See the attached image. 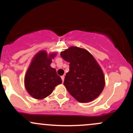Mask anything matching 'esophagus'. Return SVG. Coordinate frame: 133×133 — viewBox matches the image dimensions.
I'll use <instances>...</instances> for the list:
<instances>
[{
	"label": "esophagus",
	"instance_id": "esophagus-1",
	"mask_svg": "<svg viewBox=\"0 0 133 133\" xmlns=\"http://www.w3.org/2000/svg\"><path fill=\"white\" fill-rule=\"evenodd\" d=\"M61 79H62V82H64V76H61Z\"/></svg>",
	"mask_w": 133,
	"mask_h": 133
}]
</instances>
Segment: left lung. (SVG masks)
<instances>
[{
    "label": "left lung",
    "mask_w": 133,
    "mask_h": 133,
    "mask_svg": "<svg viewBox=\"0 0 133 133\" xmlns=\"http://www.w3.org/2000/svg\"><path fill=\"white\" fill-rule=\"evenodd\" d=\"M69 62L64 85L79 103H89L97 98L105 86L103 70L89 51L78 47H69L61 52Z\"/></svg>",
    "instance_id": "1"
}]
</instances>
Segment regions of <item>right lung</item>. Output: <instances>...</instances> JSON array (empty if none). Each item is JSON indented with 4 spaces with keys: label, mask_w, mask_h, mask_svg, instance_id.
Masks as SVG:
<instances>
[{
    "label": "right lung",
    "mask_w": 133,
    "mask_h": 133,
    "mask_svg": "<svg viewBox=\"0 0 133 133\" xmlns=\"http://www.w3.org/2000/svg\"><path fill=\"white\" fill-rule=\"evenodd\" d=\"M56 53L47 54L41 51L34 56L24 78L25 88L36 99H42L52 92L55 87L62 83V79L54 68L51 67Z\"/></svg>",
    "instance_id": "1"
}]
</instances>
